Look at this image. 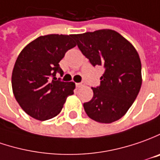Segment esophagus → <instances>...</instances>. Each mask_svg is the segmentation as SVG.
<instances>
[{"mask_svg": "<svg viewBox=\"0 0 160 160\" xmlns=\"http://www.w3.org/2000/svg\"><path fill=\"white\" fill-rule=\"evenodd\" d=\"M85 86V83L84 82H80V83H76V87L77 88H82Z\"/></svg>", "mask_w": 160, "mask_h": 160, "instance_id": "34e87169", "label": "esophagus"}]
</instances>
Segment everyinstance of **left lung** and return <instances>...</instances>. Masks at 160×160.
Listing matches in <instances>:
<instances>
[{"label": "left lung", "instance_id": "1", "mask_svg": "<svg viewBox=\"0 0 160 160\" xmlns=\"http://www.w3.org/2000/svg\"><path fill=\"white\" fill-rule=\"evenodd\" d=\"M82 54L94 66L104 68L101 84L83 106L88 116L99 123L122 118L142 86V64L135 47L116 31L102 29L74 34Z\"/></svg>", "mask_w": 160, "mask_h": 160}]
</instances>
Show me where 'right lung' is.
Listing matches in <instances>:
<instances>
[{"instance_id":"1","label":"right lung","mask_w":160,"mask_h":160,"mask_svg":"<svg viewBox=\"0 0 160 160\" xmlns=\"http://www.w3.org/2000/svg\"><path fill=\"white\" fill-rule=\"evenodd\" d=\"M73 35L40 36L27 44L16 60L11 76L13 94L20 107L35 119L56 117L73 94L75 83L56 78L57 72L63 73L59 62L76 46Z\"/></svg>"}]
</instances>
